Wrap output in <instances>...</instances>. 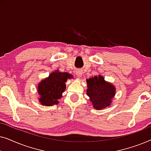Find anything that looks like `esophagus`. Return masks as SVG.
I'll return each mask as SVG.
<instances>
[{"mask_svg": "<svg viewBox=\"0 0 151 151\" xmlns=\"http://www.w3.org/2000/svg\"><path fill=\"white\" fill-rule=\"evenodd\" d=\"M76 76H77V77H78V78L82 77V71H80V70H78V71H76Z\"/></svg>", "mask_w": 151, "mask_h": 151, "instance_id": "1", "label": "esophagus"}]
</instances>
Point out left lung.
<instances>
[{"mask_svg": "<svg viewBox=\"0 0 151 151\" xmlns=\"http://www.w3.org/2000/svg\"><path fill=\"white\" fill-rule=\"evenodd\" d=\"M86 83V94L94 109L101 110L110 106L115 95V86L105 81L104 77L100 75L87 79Z\"/></svg>", "mask_w": 151, "mask_h": 151, "instance_id": "1", "label": "left lung"}]
</instances>
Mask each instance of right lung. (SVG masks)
<instances>
[{"mask_svg": "<svg viewBox=\"0 0 151 151\" xmlns=\"http://www.w3.org/2000/svg\"><path fill=\"white\" fill-rule=\"evenodd\" d=\"M72 75L56 70L49 74V77L42 80L38 86V93L40 95L39 101L42 105L52 106L58 104V100L66 89L67 79H71Z\"/></svg>", "mask_w": 151, "mask_h": 151, "instance_id": "obj_1", "label": "right lung"}]
</instances>
